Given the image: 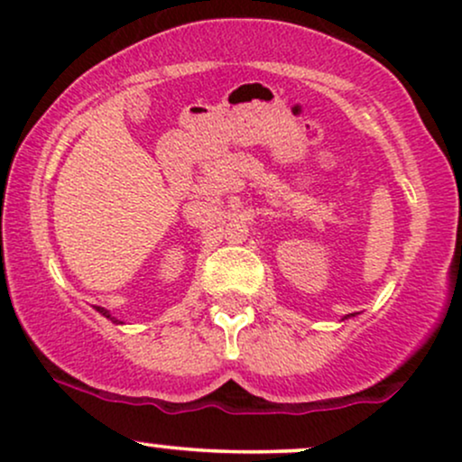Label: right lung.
<instances>
[{
  "instance_id": "obj_1",
  "label": "right lung",
  "mask_w": 462,
  "mask_h": 462,
  "mask_svg": "<svg viewBox=\"0 0 462 462\" xmlns=\"http://www.w3.org/2000/svg\"><path fill=\"white\" fill-rule=\"evenodd\" d=\"M97 310H99V312H102V315H106V317H110V315H108V312H106L104 309H97ZM110 319H113V317H110ZM115 321H116V319H115Z\"/></svg>"
}]
</instances>
